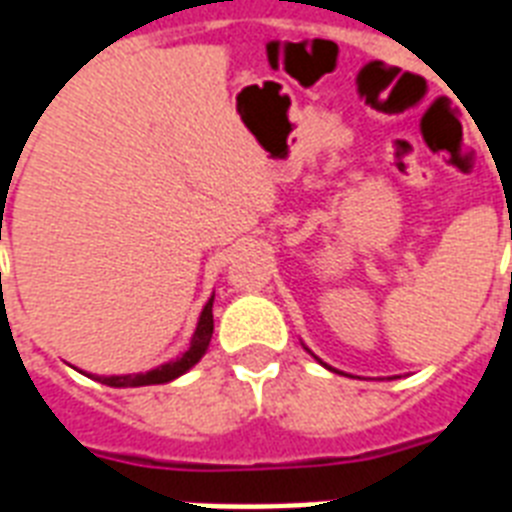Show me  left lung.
<instances>
[{"label":"left lung","mask_w":512,"mask_h":512,"mask_svg":"<svg viewBox=\"0 0 512 512\" xmlns=\"http://www.w3.org/2000/svg\"><path fill=\"white\" fill-rule=\"evenodd\" d=\"M321 364H324V361H321ZM324 366H327V364H324ZM329 369H332V366H329Z\"/></svg>","instance_id":"1"}]
</instances>
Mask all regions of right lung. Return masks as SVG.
Listing matches in <instances>:
<instances>
[{
    "instance_id": "add662e5",
    "label": "right lung",
    "mask_w": 512,
    "mask_h": 512,
    "mask_svg": "<svg viewBox=\"0 0 512 512\" xmlns=\"http://www.w3.org/2000/svg\"><path fill=\"white\" fill-rule=\"evenodd\" d=\"M212 300L215 295L209 297L204 311L199 316V324H196V332L191 337V345L185 350L183 356L172 358L167 364L156 366L151 372L140 374H111V377H95L103 385H111V388H140V385H162V382H170L180 374H185L191 366H196L201 361V356L207 353L209 340H212V329H215V321H212Z\"/></svg>"
}]
</instances>
